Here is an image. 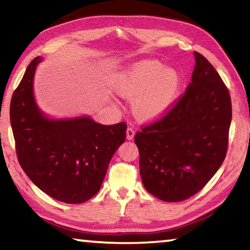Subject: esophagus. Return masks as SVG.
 <instances>
[{"mask_svg": "<svg viewBox=\"0 0 250 250\" xmlns=\"http://www.w3.org/2000/svg\"><path fill=\"white\" fill-rule=\"evenodd\" d=\"M134 133H135L134 129L132 126H129V128L126 129V139H128V140H132L134 137Z\"/></svg>", "mask_w": 250, "mask_h": 250, "instance_id": "obj_1", "label": "esophagus"}]
</instances>
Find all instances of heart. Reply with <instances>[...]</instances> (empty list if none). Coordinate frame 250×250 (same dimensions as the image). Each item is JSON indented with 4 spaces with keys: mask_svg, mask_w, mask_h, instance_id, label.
Masks as SVG:
<instances>
[{
    "mask_svg": "<svg viewBox=\"0 0 250 250\" xmlns=\"http://www.w3.org/2000/svg\"><path fill=\"white\" fill-rule=\"evenodd\" d=\"M181 78L174 68H163L156 61L131 66L115 83V90L125 98L134 99L133 110L145 120L156 119L170 108L180 89Z\"/></svg>",
    "mask_w": 250,
    "mask_h": 250,
    "instance_id": "obj_1",
    "label": "heart"
}]
</instances>
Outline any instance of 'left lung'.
I'll return each mask as SVG.
<instances>
[{"label": "left lung", "mask_w": 250, "mask_h": 250, "mask_svg": "<svg viewBox=\"0 0 250 250\" xmlns=\"http://www.w3.org/2000/svg\"><path fill=\"white\" fill-rule=\"evenodd\" d=\"M194 55L196 64L184 94L134 135L142 183L164 202L185 201L200 192L227 153L229 91L210 62Z\"/></svg>", "instance_id": "8db88e82"}]
</instances>
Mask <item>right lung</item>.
Here are the masks:
<instances>
[{"label": "right lung", "instance_id": "obj_1", "mask_svg": "<svg viewBox=\"0 0 250 250\" xmlns=\"http://www.w3.org/2000/svg\"><path fill=\"white\" fill-rule=\"evenodd\" d=\"M35 57L12 96L10 119L20 166L55 200L80 204L99 192L116 150L125 140V122L104 125L90 118L49 120L34 101Z\"/></svg>", "mask_w": 250, "mask_h": 250}]
</instances>
